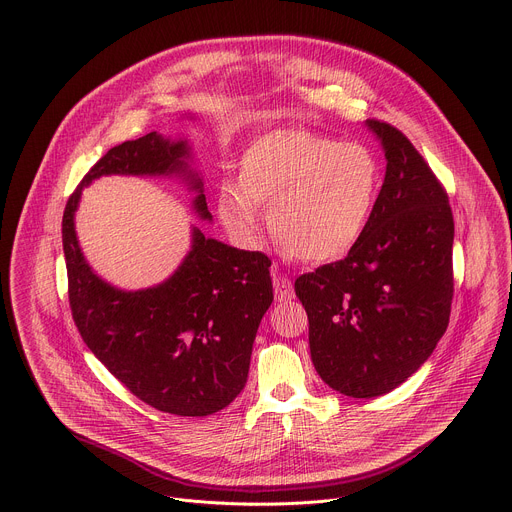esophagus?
Returning <instances> with one entry per match:
<instances>
[{
	"instance_id": "esophagus-1",
	"label": "esophagus",
	"mask_w": 512,
	"mask_h": 512,
	"mask_svg": "<svg viewBox=\"0 0 512 512\" xmlns=\"http://www.w3.org/2000/svg\"><path fill=\"white\" fill-rule=\"evenodd\" d=\"M273 289H275V300L285 302L294 298V287H291V281L283 277L279 271H273Z\"/></svg>"
}]
</instances>
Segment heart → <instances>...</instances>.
Segmentation results:
<instances>
[{
	"label": "heart",
	"mask_w": 512,
	"mask_h": 512,
	"mask_svg": "<svg viewBox=\"0 0 512 512\" xmlns=\"http://www.w3.org/2000/svg\"><path fill=\"white\" fill-rule=\"evenodd\" d=\"M239 188H218L216 210L241 243L259 235L257 208L267 206L273 241L291 259L332 263L348 255L369 227L381 166L360 143H340L308 129L255 137L239 158Z\"/></svg>",
	"instance_id": "heart-1"
}]
</instances>
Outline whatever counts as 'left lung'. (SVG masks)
<instances>
[{
    "instance_id": "obj_1",
    "label": "left lung",
    "mask_w": 512,
    "mask_h": 512,
    "mask_svg": "<svg viewBox=\"0 0 512 512\" xmlns=\"http://www.w3.org/2000/svg\"><path fill=\"white\" fill-rule=\"evenodd\" d=\"M364 125L387 160L369 227L342 261L296 279L314 367L354 399L385 395L417 373L448 328L454 296L446 190L397 127Z\"/></svg>"
}]
</instances>
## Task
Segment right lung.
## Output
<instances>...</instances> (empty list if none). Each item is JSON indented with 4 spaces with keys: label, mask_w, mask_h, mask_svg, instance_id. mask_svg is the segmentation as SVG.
Instances as JSON below:
<instances>
[{
    "label": "right lung",
    "mask_w": 512,
    "mask_h": 512,
    "mask_svg": "<svg viewBox=\"0 0 512 512\" xmlns=\"http://www.w3.org/2000/svg\"><path fill=\"white\" fill-rule=\"evenodd\" d=\"M111 174L180 178L196 192L192 210L212 221L186 137L152 131L115 145L72 192L62 216L72 318L91 352L143 403L182 417L221 411L247 383L255 334L273 302L271 261L192 227L190 251L162 283L133 291L107 283L81 251L75 212L83 188Z\"/></svg>",
    "instance_id": "add662e5"
}]
</instances>
